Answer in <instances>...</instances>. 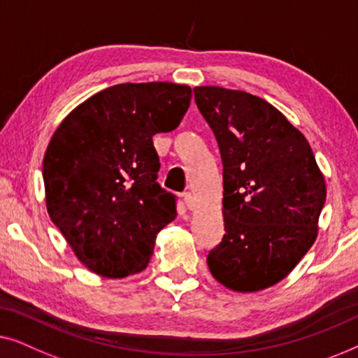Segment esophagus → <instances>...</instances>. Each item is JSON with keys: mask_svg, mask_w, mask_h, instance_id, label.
Instances as JSON below:
<instances>
[{"mask_svg": "<svg viewBox=\"0 0 358 358\" xmlns=\"http://www.w3.org/2000/svg\"><path fill=\"white\" fill-rule=\"evenodd\" d=\"M183 204L186 206V209H194V198H193V194L191 193H185L183 194Z\"/></svg>", "mask_w": 358, "mask_h": 358, "instance_id": "1", "label": "esophagus"}]
</instances>
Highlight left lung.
<instances>
[{
  "label": "left lung",
  "mask_w": 358,
  "mask_h": 358,
  "mask_svg": "<svg viewBox=\"0 0 358 358\" xmlns=\"http://www.w3.org/2000/svg\"><path fill=\"white\" fill-rule=\"evenodd\" d=\"M224 165L222 241L213 278L241 294L292 273L318 236L326 183L303 134L264 99L217 85L194 87Z\"/></svg>",
  "instance_id": "left-lung-1"
}]
</instances>
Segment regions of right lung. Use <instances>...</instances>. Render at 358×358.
Masks as SVG:
<instances>
[{
    "instance_id": "obj_1",
    "label": "right lung",
    "mask_w": 358,
    "mask_h": 358,
    "mask_svg": "<svg viewBox=\"0 0 358 358\" xmlns=\"http://www.w3.org/2000/svg\"><path fill=\"white\" fill-rule=\"evenodd\" d=\"M191 87L117 84L78 105L43 157L52 222L85 268L122 279L148 268L157 234L177 217L175 196L159 186L152 136L178 127Z\"/></svg>"
}]
</instances>
